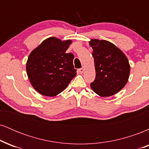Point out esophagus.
I'll list each match as a JSON object with an SVG mask.
<instances>
[{"label":"esophagus","mask_w":149,"mask_h":149,"mask_svg":"<svg viewBox=\"0 0 149 149\" xmlns=\"http://www.w3.org/2000/svg\"><path fill=\"white\" fill-rule=\"evenodd\" d=\"M83 70H84V69H83V68H80V69H79L78 70V72H79L80 73H83Z\"/></svg>","instance_id":"obj_1"}]
</instances>
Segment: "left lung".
Listing matches in <instances>:
<instances>
[{
	"label": "left lung",
	"mask_w": 149,
	"mask_h": 149,
	"mask_svg": "<svg viewBox=\"0 0 149 149\" xmlns=\"http://www.w3.org/2000/svg\"><path fill=\"white\" fill-rule=\"evenodd\" d=\"M96 77L90 84L94 92L101 97L115 95L127 83L130 71L129 61L124 53L111 42L92 39Z\"/></svg>",
	"instance_id": "left-lung-1"
}]
</instances>
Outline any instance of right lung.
Returning <instances> with one entry per match:
<instances>
[{"mask_svg":"<svg viewBox=\"0 0 149 149\" xmlns=\"http://www.w3.org/2000/svg\"><path fill=\"white\" fill-rule=\"evenodd\" d=\"M71 43L70 40L61 41L51 37L31 52L26 72L31 84L38 92L47 97L56 96L76 76L74 55L66 52Z\"/></svg>","mask_w":149,"mask_h":149,"instance_id":"1","label":"right lung"}]
</instances>
